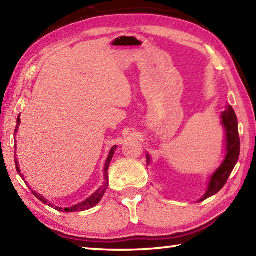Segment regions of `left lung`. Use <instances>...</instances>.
Instances as JSON below:
<instances>
[{
  "label": "left lung",
  "instance_id": "obj_1",
  "mask_svg": "<svg viewBox=\"0 0 256 256\" xmlns=\"http://www.w3.org/2000/svg\"><path fill=\"white\" fill-rule=\"evenodd\" d=\"M222 123L226 131V157L224 159V162L220 164V167L216 170L214 175L211 176L209 186H208V190L201 201H204L206 198L214 196L219 192L220 190L224 188L226 184L228 177L230 176L234 167L236 166L240 158V136H238V122L237 116L234 112L232 106H227L226 110L222 112ZM146 162H150L149 156L146 154Z\"/></svg>",
  "mask_w": 256,
  "mask_h": 256
}]
</instances>
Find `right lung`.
I'll return each instance as SVG.
<instances>
[{
	"instance_id": "1",
	"label": "right lung",
	"mask_w": 256,
	"mask_h": 256,
	"mask_svg": "<svg viewBox=\"0 0 256 256\" xmlns=\"http://www.w3.org/2000/svg\"><path fill=\"white\" fill-rule=\"evenodd\" d=\"M19 125H20V115L18 116V120H16V130H14V133L18 132V128H19ZM118 146H114L112 148L110 149V154H108V158L106 160V164H105V168H104V176H105V183H104V185L102 186V188H99L98 190H96L92 196H89L88 198H86V201L79 203V204L76 206H73L71 208H66V209H62V208H58V206H55V209L58 211H64V212H76V211H84V210H88L90 209V208H94V206H97L99 201L102 200V198L104 196V194H105L106 190H107V186H108V167H110V160L112 158V156H114V152L115 150ZM16 172H19V175L21 176V172H20V168L18 166V162H16ZM22 177V176H21ZM34 194V196H36L38 200L42 201V203H45V204H48L50 206H52V203H48L47 202V200H45L44 198H42V196H40V194H37L36 192H32Z\"/></svg>"
}]
</instances>
